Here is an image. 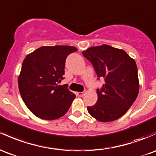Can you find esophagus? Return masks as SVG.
<instances>
[{"label":"esophagus","instance_id":"obj_1","mask_svg":"<svg viewBox=\"0 0 156 156\" xmlns=\"http://www.w3.org/2000/svg\"><path fill=\"white\" fill-rule=\"evenodd\" d=\"M84 93H85V92H76V95H78V96H79V97H82V96H83V95H84Z\"/></svg>","mask_w":156,"mask_h":156}]
</instances>
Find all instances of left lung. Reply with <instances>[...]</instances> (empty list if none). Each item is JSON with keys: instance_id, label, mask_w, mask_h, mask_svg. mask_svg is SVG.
I'll return each instance as SVG.
<instances>
[{"instance_id": "obj_1", "label": "left lung", "mask_w": 156, "mask_h": 156, "mask_svg": "<svg viewBox=\"0 0 156 156\" xmlns=\"http://www.w3.org/2000/svg\"><path fill=\"white\" fill-rule=\"evenodd\" d=\"M82 54L92 64L98 80H104L101 88L97 89V102L87 107L89 113L101 122L119 119L138 96L139 83L136 61L122 49L105 44L89 48Z\"/></svg>"}]
</instances>
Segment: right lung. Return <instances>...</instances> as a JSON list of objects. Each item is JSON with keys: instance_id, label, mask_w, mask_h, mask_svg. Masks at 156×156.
Returning a JSON list of instances; mask_svg holds the SVG:
<instances>
[{"instance_id": "right-lung-1", "label": "right lung", "mask_w": 156, "mask_h": 156, "mask_svg": "<svg viewBox=\"0 0 156 156\" xmlns=\"http://www.w3.org/2000/svg\"><path fill=\"white\" fill-rule=\"evenodd\" d=\"M78 49L69 46L42 47L27 55L18 77L22 99L34 115L45 120L64 115L75 97L68 85L61 86L67 56Z\"/></svg>"}]
</instances>
